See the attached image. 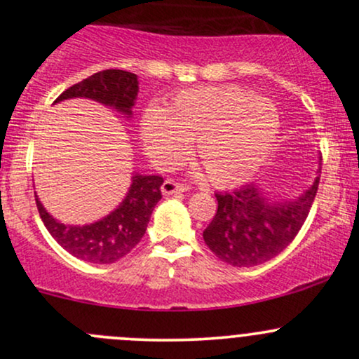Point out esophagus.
<instances>
[{
	"instance_id": "1",
	"label": "esophagus",
	"mask_w": 359,
	"mask_h": 359,
	"mask_svg": "<svg viewBox=\"0 0 359 359\" xmlns=\"http://www.w3.org/2000/svg\"><path fill=\"white\" fill-rule=\"evenodd\" d=\"M189 185L184 184V182H179V180L175 179H167L165 182L162 184V192L165 194V196H172V194H180V192H187L189 191Z\"/></svg>"
}]
</instances>
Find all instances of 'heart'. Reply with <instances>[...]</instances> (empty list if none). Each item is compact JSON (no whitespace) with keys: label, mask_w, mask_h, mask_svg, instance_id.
<instances>
[{"label":"heart","mask_w":359,"mask_h":359,"mask_svg":"<svg viewBox=\"0 0 359 359\" xmlns=\"http://www.w3.org/2000/svg\"><path fill=\"white\" fill-rule=\"evenodd\" d=\"M270 101L236 86H205L177 93L165 108L143 114L148 154L174 162L196 143V158L214 185L241 184L262 165L278 135Z\"/></svg>","instance_id":"1"}]
</instances>
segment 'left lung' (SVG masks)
Here are the masks:
<instances>
[{"label": "left lung", "instance_id": "8db88e82", "mask_svg": "<svg viewBox=\"0 0 359 359\" xmlns=\"http://www.w3.org/2000/svg\"><path fill=\"white\" fill-rule=\"evenodd\" d=\"M314 185L292 203H271L255 184L217 192V211L204 229L209 250L233 266H255L282 253L295 240L316 199Z\"/></svg>", "mask_w": 359, "mask_h": 359}]
</instances>
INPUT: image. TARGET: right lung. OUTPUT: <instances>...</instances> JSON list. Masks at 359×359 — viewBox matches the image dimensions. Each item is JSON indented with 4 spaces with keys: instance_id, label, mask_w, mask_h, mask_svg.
Segmentation results:
<instances>
[{
    "instance_id": "add662e5",
    "label": "right lung",
    "mask_w": 359,
    "mask_h": 359,
    "mask_svg": "<svg viewBox=\"0 0 359 359\" xmlns=\"http://www.w3.org/2000/svg\"><path fill=\"white\" fill-rule=\"evenodd\" d=\"M137 94V74L108 69L71 86L53 102L89 97L131 114ZM162 184L163 177L160 175H135L128 196L116 211L88 226L62 224L45 211L39 199L35 201L45 228L62 248L88 263L108 265L126 257L143 238L151 211L162 199Z\"/></svg>"
}]
</instances>
